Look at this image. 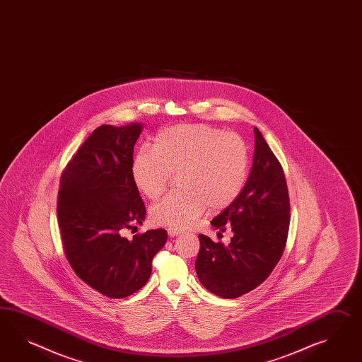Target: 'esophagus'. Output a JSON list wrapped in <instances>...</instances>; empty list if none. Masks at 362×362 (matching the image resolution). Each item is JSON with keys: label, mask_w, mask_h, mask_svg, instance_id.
<instances>
[{"label": "esophagus", "mask_w": 362, "mask_h": 362, "mask_svg": "<svg viewBox=\"0 0 362 362\" xmlns=\"http://www.w3.org/2000/svg\"><path fill=\"white\" fill-rule=\"evenodd\" d=\"M168 237L170 238H174V237H177V235H182L185 231H182V230L174 229V228H170L168 229Z\"/></svg>", "instance_id": "esophagus-1"}]
</instances>
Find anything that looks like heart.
Here are the masks:
<instances>
[{
  "instance_id": "b5f03b06",
  "label": "heart",
  "mask_w": 362,
  "mask_h": 362,
  "mask_svg": "<svg viewBox=\"0 0 362 362\" xmlns=\"http://www.w3.org/2000/svg\"><path fill=\"white\" fill-rule=\"evenodd\" d=\"M173 174L180 191L150 209L160 226L188 228L206 208L221 211L237 200L248 174V149L237 133L205 124H180L159 132L153 149L139 150L132 160L136 187L150 200L158 199Z\"/></svg>"
}]
</instances>
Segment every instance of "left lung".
Segmentation results:
<instances>
[{
  "instance_id": "1",
  "label": "left lung",
  "mask_w": 362,
  "mask_h": 362,
  "mask_svg": "<svg viewBox=\"0 0 362 362\" xmlns=\"http://www.w3.org/2000/svg\"><path fill=\"white\" fill-rule=\"evenodd\" d=\"M255 149L246 185L237 200L211 221L233 238L214 243L203 234L194 269L204 288L221 298H238L255 289L281 259L291 221L288 187L281 165L254 128Z\"/></svg>"
}]
</instances>
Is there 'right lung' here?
<instances>
[{
	"instance_id": "add662e5",
	"label": "right lung",
	"mask_w": 362,
	"mask_h": 362,
	"mask_svg": "<svg viewBox=\"0 0 362 362\" xmlns=\"http://www.w3.org/2000/svg\"><path fill=\"white\" fill-rule=\"evenodd\" d=\"M142 128V123L99 127L60 182L57 217L65 255L82 281L110 298L141 289L153 257L168 240L163 229L131 240L122 235L141 225L146 213L132 177L133 148Z\"/></svg>"
}]
</instances>
